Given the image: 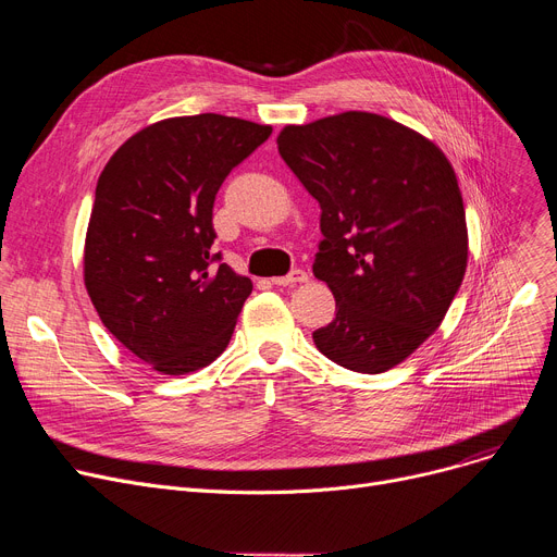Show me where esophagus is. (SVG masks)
<instances>
[{
	"label": "esophagus",
	"mask_w": 557,
	"mask_h": 557,
	"mask_svg": "<svg viewBox=\"0 0 557 557\" xmlns=\"http://www.w3.org/2000/svg\"><path fill=\"white\" fill-rule=\"evenodd\" d=\"M309 280V275L305 273V271H290L288 275H284V277H273V284L275 286H296V284H302V282H307Z\"/></svg>",
	"instance_id": "obj_1"
}]
</instances>
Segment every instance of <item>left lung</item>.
Instances as JSON below:
<instances>
[{
    "label": "left lung",
    "mask_w": 557,
    "mask_h": 557,
    "mask_svg": "<svg viewBox=\"0 0 557 557\" xmlns=\"http://www.w3.org/2000/svg\"><path fill=\"white\" fill-rule=\"evenodd\" d=\"M277 149L320 205L313 275L336 318L313 332L334 363L379 374L437 330L467 269V223L451 162L388 116L349 110L284 126Z\"/></svg>",
    "instance_id": "obj_1"
}]
</instances>
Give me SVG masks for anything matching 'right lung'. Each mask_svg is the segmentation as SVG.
<instances>
[{
	"label": "right lung",
	"instance_id": "obj_1",
	"mask_svg": "<svg viewBox=\"0 0 557 557\" xmlns=\"http://www.w3.org/2000/svg\"><path fill=\"white\" fill-rule=\"evenodd\" d=\"M271 126L225 114L171 116L128 137L103 166L83 280L101 323L162 374L210 366L252 282L212 250L214 198Z\"/></svg>",
	"mask_w": 557,
	"mask_h": 557
}]
</instances>
